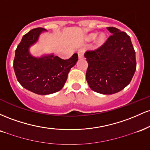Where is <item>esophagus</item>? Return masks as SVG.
Returning <instances> with one entry per match:
<instances>
[{
  "mask_svg": "<svg viewBox=\"0 0 150 150\" xmlns=\"http://www.w3.org/2000/svg\"><path fill=\"white\" fill-rule=\"evenodd\" d=\"M84 53H85V49L83 48L80 49L77 51V54H78L79 58H82L84 57Z\"/></svg>",
  "mask_w": 150,
  "mask_h": 150,
  "instance_id": "obj_1",
  "label": "esophagus"
}]
</instances>
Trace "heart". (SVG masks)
I'll return each instance as SVG.
<instances>
[{
    "mask_svg": "<svg viewBox=\"0 0 150 150\" xmlns=\"http://www.w3.org/2000/svg\"><path fill=\"white\" fill-rule=\"evenodd\" d=\"M96 36H97V34H89V37H88V39H89V40H92V39H94V38L96 37ZM104 41H105L104 35V34H100V35L99 36V37H98V39L97 40V45H101V44H102L104 42Z\"/></svg>",
    "mask_w": 150,
    "mask_h": 150,
    "instance_id": "obj_1",
    "label": "heart"
}]
</instances>
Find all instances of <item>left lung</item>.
<instances>
[{"label":"left lung","instance_id":"obj_1","mask_svg":"<svg viewBox=\"0 0 150 150\" xmlns=\"http://www.w3.org/2000/svg\"><path fill=\"white\" fill-rule=\"evenodd\" d=\"M101 46L85 53L86 79L91 89L104 94L120 92L129 85L136 70L135 51L129 36L116 27Z\"/></svg>","mask_w":150,"mask_h":150}]
</instances>
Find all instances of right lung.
I'll list each match as a JSON object with an SVG mask.
<instances>
[{
	"mask_svg": "<svg viewBox=\"0 0 150 150\" xmlns=\"http://www.w3.org/2000/svg\"><path fill=\"white\" fill-rule=\"evenodd\" d=\"M46 30L37 27L22 37L15 50L13 67L18 82L27 90L46 95L61 90L66 82L70 68L76 64L77 53L64 60L58 56L34 58L29 53V47L37 42L39 34Z\"/></svg>",
	"mask_w": 150,
	"mask_h": 150,
	"instance_id": "1",
	"label": "right lung"
}]
</instances>
